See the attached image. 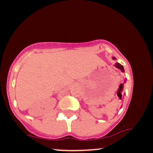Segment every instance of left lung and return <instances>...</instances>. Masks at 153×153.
<instances>
[{"label": "left lung", "instance_id": "1", "mask_svg": "<svg viewBox=\"0 0 153 153\" xmlns=\"http://www.w3.org/2000/svg\"><path fill=\"white\" fill-rule=\"evenodd\" d=\"M113 59H115V57H113ZM116 67H117V69H120V70L122 71V72H124L125 71H124V69H123V65H121V64H120L119 63H115V65ZM126 82V81H125ZM121 86H122V84H121Z\"/></svg>", "mask_w": 153, "mask_h": 153}]
</instances>
